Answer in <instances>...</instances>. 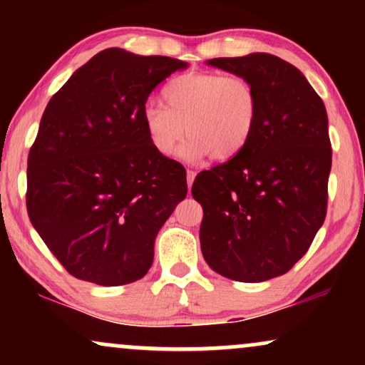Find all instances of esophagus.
Here are the masks:
<instances>
[{
    "mask_svg": "<svg viewBox=\"0 0 365 365\" xmlns=\"http://www.w3.org/2000/svg\"><path fill=\"white\" fill-rule=\"evenodd\" d=\"M194 178H196V173L191 171V169H187V186L191 187L192 182H194Z\"/></svg>",
    "mask_w": 365,
    "mask_h": 365,
    "instance_id": "esophagus-1",
    "label": "esophagus"
}]
</instances>
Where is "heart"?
I'll return each mask as SVG.
<instances>
[{
	"instance_id": "heart-1",
	"label": "heart",
	"mask_w": 365,
	"mask_h": 365,
	"mask_svg": "<svg viewBox=\"0 0 365 365\" xmlns=\"http://www.w3.org/2000/svg\"><path fill=\"white\" fill-rule=\"evenodd\" d=\"M163 106L143 111V126L151 148L171 156L184 136L186 159L211 154L229 161L247 148L259 123V94L247 78L214 71L179 74L161 91Z\"/></svg>"
}]
</instances>
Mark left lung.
Returning a JSON list of instances; mask_svg holds the SVG:
<instances>
[{
	"instance_id": "obj_1",
	"label": "left lung",
	"mask_w": 365,
	"mask_h": 365,
	"mask_svg": "<svg viewBox=\"0 0 365 365\" xmlns=\"http://www.w3.org/2000/svg\"><path fill=\"white\" fill-rule=\"evenodd\" d=\"M207 64L244 76L261 111L237 158L199 173L201 251L209 267L239 282L282 276L324 224L332 164L322 99L291 63L267 53L214 58Z\"/></svg>"
}]
</instances>
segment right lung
<instances>
[{"label": "right lung", "instance_id": "right-lung-1", "mask_svg": "<svg viewBox=\"0 0 365 365\" xmlns=\"http://www.w3.org/2000/svg\"><path fill=\"white\" fill-rule=\"evenodd\" d=\"M187 64L119 48L98 53L49 99L28 154L29 221L81 281L146 276L154 239L187 194L186 169L151 148L148 96Z\"/></svg>", "mask_w": 365, "mask_h": 365}]
</instances>
